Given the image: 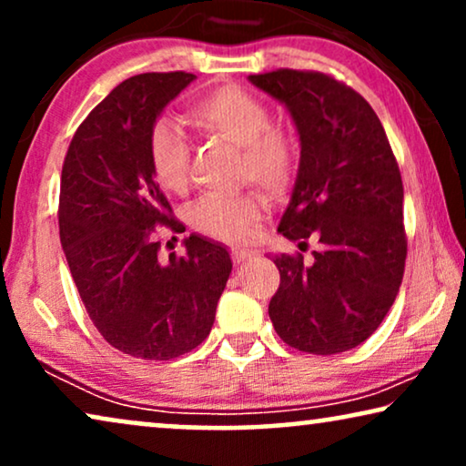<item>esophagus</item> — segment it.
Segmentation results:
<instances>
[{
    "label": "esophagus",
    "mask_w": 466,
    "mask_h": 466,
    "mask_svg": "<svg viewBox=\"0 0 466 466\" xmlns=\"http://www.w3.org/2000/svg\"><path fill=\"white\" fill-rule=\"evenodd\" d=\"M257 250H250V248H239V246H235V248H231V258H233V263H246V260H250V258H254L257 257Z\"/></svg>",
    "instance_id": "1"
}]
</instances>
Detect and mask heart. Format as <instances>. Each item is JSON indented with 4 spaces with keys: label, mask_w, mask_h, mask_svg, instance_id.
Masks as SVG:
<instances>
[{
    "label": "heart",
    "mask_w": 466,
    "mask_h": 466,
    "mask_svg": "<svg viewBox=\"0 0 466 466\" xmlns=\"http://www.w3.org/2000/svg\"><path fill=\"white\" fill-rule=\"evenodd\" d=\"M188 118L203 136L238 146L239 180H250L269 197H282L299 169V146L290 133L273 125L269 106L239 86H222L188 106ZM150 171L158 187L184 195L188 188L190 148L180 127L157 120L148 133ZM260 218L254 193L201 197L188 209L197 233L218 241H246Z\"/></svg>",
    "instance_id": "obj_1"
}]
</instances>
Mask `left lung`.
Segmentation results:
<instances>
[{"label": "left lung", "instance_id": "8db88e82", "mask_svg": "<svg viewBox=\"0 0 466 466\" xmlns=\"http://www.w3.org/2000/svg\"><path fill=\"white\" fill-rule=\"evenodd\" d=\"M282 101L301 139L292 199L278 231L320 250L273 257L269 318L279 339L308 354L348 352L384 320L403 282V180L378 114L352 86L308 69L252 74Z\"/></svg>", "mask_w": 466, "mask_h": 466}]
</instances>
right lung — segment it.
<instances>
[{
	"instance_id": "obj_1",
	"label": "right lung",
	"mask_w": 466,
	"mask_h": 466,
	"mask_svg": "<svg viewBox=\"0 0 466 466\" xmlns=\"http://www.w3.org/2000/svg\"><path fill=\"white\" fill-rule=\"evenodd\" d=\"M195 80L150 72L120 82L82 120L61 171L59 235L101 337L120 352L171 360L212 330L231 257L199 235L187 254L158 260V227L182 233L148 161V133L165 106Z\"/></svg>"
}]
</instances>
